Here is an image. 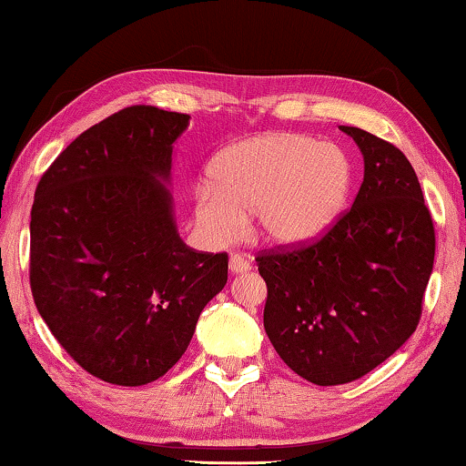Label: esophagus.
Returning <instances> with one entry per match:
<instances>
[{
    "instance_id": "esophagus-1",
    "label": "esophagus",
    "mask_w": 466,
    "mask_h": 466,
    "mask_svg": "<svg viewBox=\"0 0 466 466\" xmlns=\"http://www.w3.org/2000/svg\"><path fill=\"white\" fill-rule=\"evenodd\" d=\"M248 269H250V261L247 259V257H242L238 253L230 257V271L232 273H245Z\"/></svg>"
}]
</instances>
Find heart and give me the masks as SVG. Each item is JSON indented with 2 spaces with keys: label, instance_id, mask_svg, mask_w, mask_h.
<instances>
[{
  "label": "heart",
  "instance_id": "1",
  "mask_svg": "<svg viewBox=\"0 0 466 466\" xmlns=\"http://www.w3.org/2000/svg\"><path fill=\"white\" fill-rule=\"evenodd\" d=\"M352 188V164L336 145L299 132H269L221 151L209 184L193 190V221L216 247L230 245L250 216L253 234L269 245H302L342 213Z\"/></svg>",
  "mask_w": 466,
  "mask_h": 466
}]
</instances>
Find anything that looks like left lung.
Returning <instances> with one entry per match:
<instances>
[{"mask_svg":"<svg viewBox=\"0 0 466 466\" xmlns=\"http://www.w3.org/2000/svg\"><path fill=\"white\" fill-rule=\"evenodd\" d=\"M365 159L352 207L313 242L259 250L263 326L279 359L317 386L363 378L417 329L435 255L431 213L404 153L339 127Z\"/></svg>","mask_w":466,"mask_h":466,"instance_id":"left-lung-1","label":"left lung"}]
</instances>
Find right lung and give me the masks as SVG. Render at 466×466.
Masks as SVG:
<instances>
[{"instance_id": "add662e5", "label": "right lung", "mask_w": 466, "mask_h": 466, "mask_svg": "<svg viewBox=\"0 0 466 466\" xmlns=\"http://www.w3.org/2000/svg\"><path fill=\"white\" fill-rule=\"evenodd\" d=\"M188 117L124 107L74 138L35 190L36 311L86 373L114 386L166 375L228 282L226 253L184 245L164 187Z\"/></svg>"}]
</instances>
